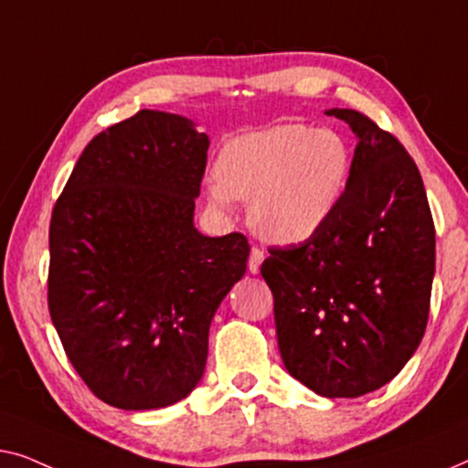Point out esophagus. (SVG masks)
Returning a JSON list of instances; mask_svg holds the SVG:
<instances>
[{"instance_id": "34e87169", "label": "esophagus", "mask_w": 468, "mask_h": 468, "mask_svg": "<svg viewBox=\"0 0 468 468\" xmlns=\"http://www.w3.org/2000/svg\"><path fill=\"white\" fill-rule=\"evenodd\" d=\"M262 261H265V252H262L261 248H252V252H250V261H248V271L252 275L259 273Z\"/></svg>"}]
</instances>
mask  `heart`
I'll return each mask as SVG.
<instances>
[{"label":"heart","mask_w":468,"mask_h":468,"mask_svg":"<svg viewBox=\"0 0 468 468\" xmlns=\"http://www.w3.org/2000/svg\"><path fill=\"white\" fill-rule=\"evenodd\" d=\"M352 153L339 133L299 122L233 137L207 180V201L229 216L250 199V225L278 246L307 241L344 199Z\"/></svg>","instance_id":"1"}]
</instances>
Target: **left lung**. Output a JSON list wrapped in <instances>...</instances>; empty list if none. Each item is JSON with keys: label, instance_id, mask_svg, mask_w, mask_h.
Instances as JSON below:
<instances>
[{"label": "left lung", "instance_id": "1", "mask_svg": "<svg viewBox=\"0 0 468 468\" xmlns=\"http://www.w3.org/2000/svg\"><path fill=\"white\" fill-rule=\"evenodd\" d=\"M326 116L358 140L344 199L307 241L269 250L261 273L288 373L320 397L356 399L397 378L424 337L434 225L397 137L356 110Z\"/></svg>", "mask_w": 468, "mask_h": 468}]
</instances>
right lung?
I'll return each mask as SVG.
<instances>
[{"label":"right lung","instance_id":"right-lung-1","mask_svg":"<svg viewBox=\"0 0 468 468\" xmlns=\"http://www.w3.org/2000/svg\"><path fill=\"white\" fill-rule=\"evenodd\" d=\"M207 148L190 118L140 110L90 140L52 209V324L84 384L118 410L195 390L216 309L246 273V237L195 227Z\"/></svg>","mask_w":468,"mask_h":468}]
</instances>
